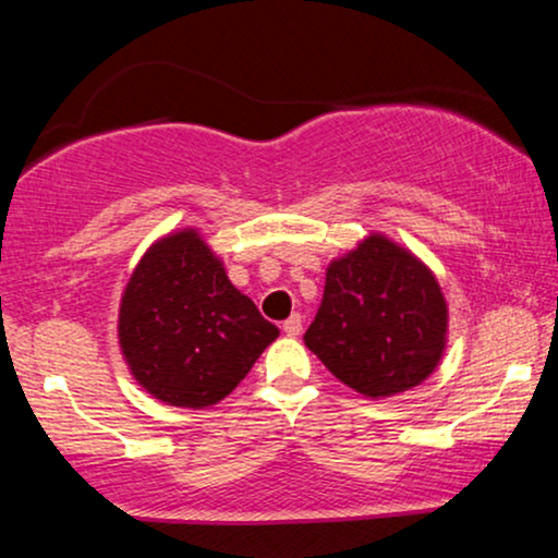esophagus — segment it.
<instances>
[{"instance_id":"34e87169","label":"esophagus","mask_w":558,"mask_h":558,"mask_svg":"<svg viewBox=\"0 0 558 558\" xmlns=\"http://www.w3.org/2000/svg\"><path fill=\"white\" fill-rule=\"evenodd\" d=\"M283 332H286V336H291V338L299 336V332H301V315H299V312H293V315L286 319Z\"/></svg>"}]
</instances>
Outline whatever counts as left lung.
Segmentation results:
<instances>
[{
  "instance_id": "8db88e82",
  "label": "left lung",
  "mask_w": 558,
  "mask_h": 558,
  "mask_svg": "<svg viewBox=\"0 0 558 558\" xmlns=\"http://www.w3.org/2000/svg\"><path fill=\"white\" fill-rule=\"evenodd\" d=\"M448 304L430 267L369 233L325 272L304 343L338 380L367 399L420 386L446 351Z\"/></svg>"
}]
</instances>
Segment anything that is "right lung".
Wrapping results in <instances>:
<instances>
[{
	"label": "right lung",
	"instance_id": "obj_1",
	"mask_svg": "<svg viewBox=\"0 0 558 558\" xmlns=\"http://www.w3.org/2000/svg\"><path fill=\"white\" fill-rule=\"evenodd\" d=\"M278 336L196 228L151 243L120 299L123 360L138 386L168 407H215Z\"/></svg>",
	"mask_w": 558,
	"mask_h": 558
}]
</instances>
